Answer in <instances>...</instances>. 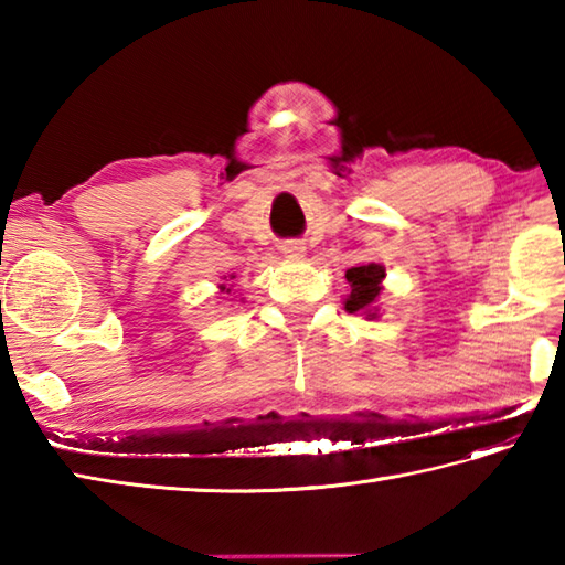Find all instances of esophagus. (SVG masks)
Instances as JSON below:
<instances>
[{
    "label": "esophagus",
    "mask_w": 565,
    "mask_h": 565,
    "mask_svg": "<svg viewBox=\"0 0 565 565\" xmlns=\"http://www.w3.org/2000/svg\"><path fill=\"white\" fill-rule=\"evenodd\" d=\"M281 252L286 257H303L306 245L301 239H286V243H281Z\"/></svg>",
    "instance_id": "esophagus-1"
}]
</instances>
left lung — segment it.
<instances>
[{
  "mask_svg": "<svg viewBox=\"0 0 565 565\" xmlns=\"http://www.w3.org/2000/svg\"><path fill=\"white\" fill-rule=\"evenodd\" d=\"M344 276L352 286L350 296H347L344 308L350 310V313H359V310H371V306H374V301L381 294V279L386 276V269L379 267V264H364V267L347 269ZM371 318H374V316H371Z\"/></svg>",
  "mask_w": 565,
  "mask_h": 565,
  "instance_id": "8db88e82",
  "label": "left lung"
}]
</instances>
